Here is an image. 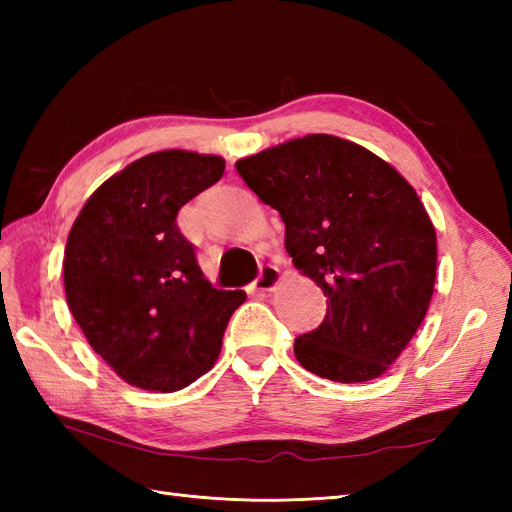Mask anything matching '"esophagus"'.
Returning <instances> with one entry per match:
<instances>
[{
    "mask_svg": "<svg viewBox=\"0 0 512 512\" xmlns=\"http://www.w3.org/2000/svg\"><path fill=\"white\" fill-rule=\"evenodd\" d=\"M279 284H281V270L273 264H266V266H262V270H259V277L255 279L253 288L262 290V292H270V290H275Z\"/></svg>",
    "mask_w": 512,
    "mask_h": 512,
    "instance_id": "34e87169",
    "label": "esophagus"
}]
</instances>
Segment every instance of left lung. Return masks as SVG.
Listing matches in <instances>:
<instances>
[{"mask_svg": "<svg viewBox=\"0 0 512 512\" xmlns=\"http://www.w3.org/2000/svg\"><path fill=\"white\" fill-rule=\"evenodd\" d=\"M286 224V250L328 297L295 339L308 372L334 383L383 376L418 332L436 286V228L416 189L372 151L330 134L292 138L235 162Z\"/></svg>", "mask_w": 512, "mask_h": 512, "instance_id": "8db88e82", "label": "left lung"}]
</instances>
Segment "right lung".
<instances>
[{"mask_svg": "<svg viewBox=\"0 0 512 512\" xmlns=\"http://www.w3.org/2000/svg\"><path fill=\"white\" fill-rule=\"evenodd\" d=\"M222 156L154 151L96 189L70 228L65 299L92 350L125 383L178 391L209 372L244 290H217L176 224L222 178Z\"/></svg>", "mask_w": 512, "mask_h": 512, "instance_id": "obj_1", "label": "right lung"}]
</instances>
